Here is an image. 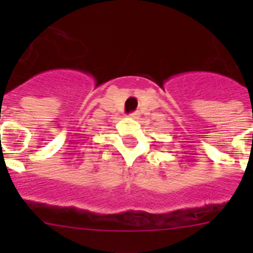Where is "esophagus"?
<instances>
[{
    "label": "esophagus",
    "instance_id": "34e87169",
    "mask_svg": "<svg viewBox=\"0 0 253 253\" xmlns=\"http://www.w3.org/2000/svg\"><path fill=\"white\" fill-rule=\"evenodd\" d=\"M129 116H130L131 119H138V118H139V114H138V113H131Z\"/></svg>",
    "mask_w": 253,
    "mask_h": 253
}]
</instances>
